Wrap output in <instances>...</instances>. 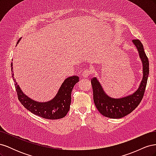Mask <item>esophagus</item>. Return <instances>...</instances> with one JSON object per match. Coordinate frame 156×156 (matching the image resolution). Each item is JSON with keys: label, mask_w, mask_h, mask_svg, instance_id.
Instances as JSON below:
<instances>
[{"label": "esophagus", "mask_w": 156, "mask_h": 156, "mask_svg": "<svg viewBox=\"0 0 156 156\" xmlns=\"http://www.w3.org/2000/svg\"><path fill=\"white\" fill-rule=\"evenodd\" d=\"M91 72L90 70L86 69L85 71H84V72L82 73V77L84 78H87L90 75Z\"/></svg>", "instance_id": "obj_1"}]
</instances>
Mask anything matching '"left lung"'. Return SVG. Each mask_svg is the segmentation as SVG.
Instances as JSON below:
<instances>
[{
    "instance_id": "1",
    "label": "left lung",
    "mask_w": 156,
    "mask_h": 156,
    "mask_svg": "<svg viewBox=\"0 0 156 156\" xmlns=\"http://www.w3.org/2000/svg\"><path fill=\"white\" fill-rule=\"evenodd\" d=\"M132 42L138 51L143 64V79L135 92L120 98H111L105 92L96 77L91 79L95 105L102 115L110 119H121L129 115L139 105L144 96L149 75V62L140 41L133 40Z\"/></svg>"
}]
</instances>
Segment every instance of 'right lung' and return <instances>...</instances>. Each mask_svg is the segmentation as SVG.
Instances as JSON below:
<instances>
[{
  "instance_id": "add662e5",
  "label": "right lung",
  "mask_w": 156,
  "mask_h": 156,
  "mask_svg": "<svg viewBox=\"0 0 156 156\" xmlns=\"http://www.w3.org/2000/svg\"><path fill=\"white\" fill-rule=\"evenodd\" d=\"M21 39V37L17 41V45ZM12 66L13 63L12 62V72L13 73ZM13 75V73H12V77L15 83L18 99L27 110L34 115L49 120L62 119L67 115L69 110L71 100H72L71 94L75 84L79 82L78 76H72L66 79L63 83L61 84L57 94L52 100L45 102H39L32 100L23 93L20 87L16 81Z\"/></svg>"
}]
</instances>
